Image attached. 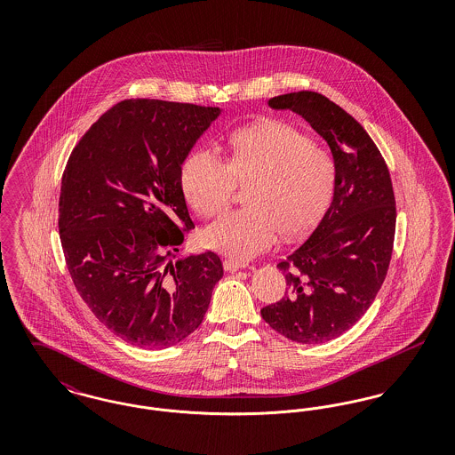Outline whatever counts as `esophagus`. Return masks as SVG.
Here are the masks:
<instances>
[{"label":"esophagus","mask_w":455,"mask_h":455,"mask_svg":"<svg viewBox=\"0 0 455 455\" xmlns=\"http://www.w3.org/2000/svg\"><path fill=\"white\" fill-rule=\"evenodd\" d=\"M223 267H225L227 271H230V273H235L238 269L247 267V264H245V262H240V260L228 258V259H225V262H223Z\"/></svg>","instance_id":"obj_1"}]
</instances>
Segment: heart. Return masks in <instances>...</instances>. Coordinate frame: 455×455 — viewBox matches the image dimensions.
Here are the masks:
<instances>
[{
  "label": "heart",
  "instance_id": "1",
  "mask_svg": "<svg viewBox=\"0 0 455 455\" xmlns=\"http://www.w3.org/2000/svg\"><path fill=\"white\" fill-rule=\"evenodd\" d=\"M247 186L245 208L212 223L203 240L235 259H249L283 238L305 235L323 217L334 188V162L302 131L262 121L230 136L228 164L199 148L182 167V188L201 217L220 215L235 184Z\"/></svg>",
  "mask_w": 455,
  "mask_h": 455
}]
</instances>
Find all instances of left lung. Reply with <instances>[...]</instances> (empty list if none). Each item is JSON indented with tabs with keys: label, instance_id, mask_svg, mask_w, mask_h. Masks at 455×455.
<instances>
[{
	"label": "left lung",
	"instance_id": "obj_1",
	"mask_svg": "<svg viewBox=\"0 0 455 455\" xmlns=\"http://www.w3.org/2000/svg\"><path fill=\"white\" fill-rule=\"evenodd\" d=\"M317 131L334 160V193L323 220L278 262L286 291L260 310L284 338L319 345L356 324L375 300L389 269L395 199L389 169L362 124L317 92L269 99Z\"/></svg>",
	"mask_w": 455,
	"mask_h": 455
}]
</instances>
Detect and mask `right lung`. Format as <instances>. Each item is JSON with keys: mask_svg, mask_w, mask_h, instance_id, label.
Masks as SVG:
<instances>
[{"mask_svg": "<svg viewBox=\"0 0 455 455\" xmlns=\"http://www.w3.org/2000/svg\"><path fill=\"white\" fill-rule=\"evenodd\" d=\"M220 108L130 99L108 108L68 158L60 238L80 297L116 336L169 347L195 332L223 266L215 252L180 258L195 227L182 164Z\"/></svg>", "mask_w": 455, "mask_h": 455, "instance_id": "right-lung-1", "label": "right lung"}]
</instances>
